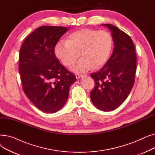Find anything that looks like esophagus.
Segmentation results:
<instances>
[{"label": "esophagus", "instance_id": "esophagus-1", "mask_svg": "<svg viewBox=\"0 0 155 155\" xmlns=\"http://www.w3.org/2000/svg\"><path fill=\"white\" fill-rule=\"evenodd\" d=\"M83 76H84V75H82V74H78V73H77V74H75V77H76V78H77V79L81 78L82 77H83Z\"/></svg>", "mask_w": 155, "mask_h": 155}]
</instances>
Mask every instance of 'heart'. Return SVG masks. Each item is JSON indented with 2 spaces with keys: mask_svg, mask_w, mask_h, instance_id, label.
Returning <instances> with one entry per match:
<instances>
[{
  "mask_svg": "<svg viewBox=\"0 0 155 155\" xmlns=\"http://www.w3.org/2000/svg\"><path fill=\"white\" fill-rule=\"evenodd\" d=\"M112 47V39L109 32L84 28L72 32L66 42H58L54 47V54L63 65L70 67L78 58H82L71 67L76 72H85L92 68L102 67L107 61Z\"/></svg>",
  "mask_w": 155,
  "mask_h": 155,
  "instance_id": "obj_1",
  "label": "heart"
}]
</instances>
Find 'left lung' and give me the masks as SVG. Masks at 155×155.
Here are the masks:
<instances>
[{
    "mask_svg": "<svg viewBox=\"0 0 155 155\" xmlns=\"http://www.w3.org/2000/svg\"><path fill=\"white\" fill-rule=\"evenodd\" d=\"M102 25L111 31L114 48L104 67L91 73L95 87L90 96L97 109L111 111L123 103L132 90L135 81L136 54L129 35L112 24Z\"/></svg>",
    "mask_w": 155,
    "mask_h": 155,
    "instance_id": "left-lung-1",
    "label": "left lung"
}]
</instances>
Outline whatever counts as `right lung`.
Segmentation results:
<instances>
[{
  "instance_id": "add662e5",
  "label": "right lung",
  "mask_w": 155,
  "mask_h": 155,
  "mask_svg": "<svg viewBox=\"0 0 155 155\" xmlns=\"http://www.w3.org/2000/svg\"><path fill=\"white\" fill-rule=\"evenodd\" d=\"M68 30L61 26H40L24 40L19 51L23 91L44 112L60 110L68 99L71 85L77 80L54 54L55 45Z\"/></svg>"
}]
</instances>
